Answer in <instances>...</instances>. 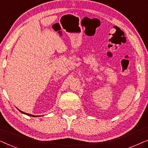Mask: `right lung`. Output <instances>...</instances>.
<instances>
[{
  "label": "right lung",
  "instance_id": "add662e5",
  "mask_svg": "<svg viewBox=\"0 0 148 148\" xmlns=\"http://www.w3.org/2000/svg\"><path fill=\"white\" fill-rule=\"evenodd\" d=\"M18 110H19V109H18ZM20 112H21V113H23V114H27V115H29V116H34V115H32V114H27V113H25V112H22V111H21L20 110H19Z\"/></svg>",
  "mask_w": 148,
  "mask_h": 148
}]
</instances>
